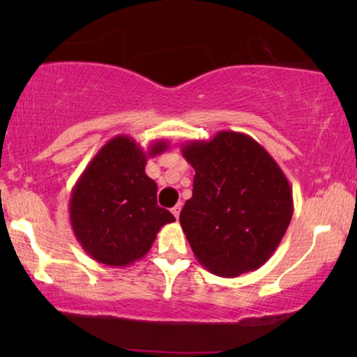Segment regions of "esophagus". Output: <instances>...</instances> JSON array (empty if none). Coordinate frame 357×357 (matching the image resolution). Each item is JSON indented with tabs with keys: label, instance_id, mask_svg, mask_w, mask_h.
<instances>
[{
	"label": "esophagus",
	"instance_id": "obj_1",
	"mask_svg": "<svg viewBox=\"0 0 357 357\" xmlns=\"http://www.w3.org/2000/svg\"><path fill=\"white\" fill-rule=\"evenodd\" d=\"M180 209H182V206H180V203L175 204V206L172 208V214L175 216V219H178V216H180Z\"/></svg>",
	"mask_w": 357,
	"mask_h": 357
}]
</instances>
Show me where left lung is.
<instances>
[{
    "instance_id": "left-lung-1",
    "label": "left lung",
    "mask_w": 357,
    "mask_h": 357,
    "mask_svg": "<svg viewBox=\"0 0 357 357\" xmlns=\"http://www.w3.org/2000/svg\"><path fill=\"white\" fill-rule=\"evenodd\" d=\"M182 155L195 178L180 224L197 260L224 278L265 265L294 213L291 185L276 160L237 131L187 141Z\"/></svg>"
}]
</instances>
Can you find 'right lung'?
I'll use <instances>...</instances> for the list:
<instances>
[{
    "label": "right lung",
    "instance_id": "1",
    "mask_svg": "<svg viewBox=\"0 0 357 357\" xmlns=\"http://www.w3.org/2000/svg\"><path fill=\"white\" fill-rule=\"evenodd\" d=\"M167 148V139H155L144 151L119 135L87 164L71 190L70 222L92 260L128 266L149 252L162 226L175 221L158 206V185L144 172L148 159Z\"/></svg>",
    "mask_w": 357,
    "mask_h": 357
}]
</instances>
